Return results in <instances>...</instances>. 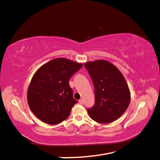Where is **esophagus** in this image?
Instances as JSON below:
<instances>
[{
  "label": "esophagus",
  "mask_w": 160,
  "mask_h": 160,
  "mask_svg": "<svg viewBox=\"0 0 160 160\" xmlns=\"http://www.w3.org/2000/svg\"><path fill=\"white\" fill-rule=\"evenodd\" d=\"M79 104H83V100L82 99H79Z\"/></svg>",
  "instance_id": "obj_1"
}]
</instances>
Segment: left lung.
I'll use <instances>...</instances> for the list:
<instances>
[{"instance_id":"left-lung-1","label":"left lung","mask_w":160,"mask_h":160,"mask_svg":"<svg viewBox=\"0 0 160 160\" xmlns=\"http://www.w3.org/2000/svg\"><path fill=\"white\" fill-rule=\"evenodd\" d=\"M95 88V104L88 109L89 117L100 123L113 122L128 109L131 95L123 75L105 60L85 62Z\"/></svg>"}]
</instances>
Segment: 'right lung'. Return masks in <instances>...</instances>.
Returning a JSON list of instances; mask_svg holds the SVG:
<instances>
[{"mask_svg": "<svg viewBox=\"0 0 160 160\" xmlns=\"http://www.w3.org/2000/svg\"><path fill=\"white\" fill-rule=\"evenodd\" d=\"M82 66L65 58H57L35 72L28 88L27 101L32 112L42 122L55 125L69 117L77 102L69 81Z\"/></svg>", "mask_w": 160, "mask_h": 160, "instance_id": "obj_1", "label": "right lung"}]
</instances>
